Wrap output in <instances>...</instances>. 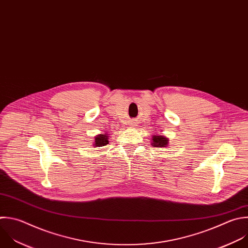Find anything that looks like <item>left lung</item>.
<instances>
[{
  "mask_svg": "<svg viewBox=\"0 0 248 248\" xmlns=\"http://www.w3.org/2000/svg\"><path fill=\"white\" fill-rule=\"evenodd\" d=\"M153 145L154 147H166L168 145V138L160 136V135H154L153 136Z\"/></svg>",
  "mask_w": 248,
  "mask_h": 248,
  "instance_id": "1",
  "label": "left lung"
}]
</instances>
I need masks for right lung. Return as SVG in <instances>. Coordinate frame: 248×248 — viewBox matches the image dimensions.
<instances>
[{
    "instance_id": "right-lung-1",
    "label": "right lung",
    "mask_w": 248,
    "mask_h": 248,
    "mask_svg": "<svg viewBox=\"0 0 248 248\" xmlns=\"http://www.w3.org/2000/svg\"><path fill=\"white\" fill-rule=\"evenodd\" d=\"M108 144V136L107 134H99L95 137V143L94 146L96 147H102Z\"/></svg>"
}]
</instances>
